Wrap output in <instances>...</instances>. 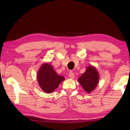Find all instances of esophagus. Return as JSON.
Instances as JSON below:
<instances>
[{"mask_svg": "<svg viewBox=\"0 0 130 130\" xmlns=\"http://www.w3.org/2000/svg\"><path fill=\"white\" fill-rule=\"evenodd\" d=\"M69 77L70 79H73L74 78V74L72 71H70L69 74Z\"/></svg>", "mask_w": 130, "mask_h": 130, "instance_id": "34e87169", "label": "esophagus"}]
</instances>
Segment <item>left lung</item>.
I'll list each match as a JSON object with an SVG mask.
<instances>
[{
    "instance_id": "left-lung-1",
    "label": "left lung",
    "mask_w": 130,
    "mask_h": 130,
    "mask_svg": "<svg viewBox=\"0 0 130 130\" xmlns=\"http://www.w3.org/2000/svg\"><path fill=\"white\" fill-rule=\"evenodd\" d=\"M99 74L94 66H88L84 74L79 77L78 81L88 93L95 89L99 83Z\"/></svg>"
}]
</instances>
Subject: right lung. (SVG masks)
Segmentation results:
<instances>
[{
  "mask_svg": "<svg viewBox=\"0 0 130 130\" xmlns=\"http://www.w3.org/2000/svg\"><path fill=\"white\" fill-rule=\"evenodd\" d=\"M38 85L43 92L51 93L65 80L63 76L58 75L52 65L50 63H43L37 74Z\"/></svg>",
  "mask_w": 130,
  "mask_h": 130,
  "instance_id": "add662e5",
  "label": "right lung"
}]
</instances>
